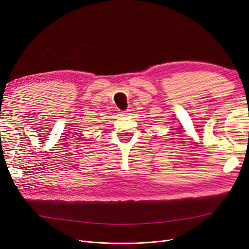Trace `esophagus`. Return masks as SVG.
<instances>
[{"label":"esophagus","mask_w":249,"mask_h":249,"mask_svg":"<svg viewBox=\"0 0 249 249\" xmlns=\"http://www.w3.org/2000/svg\"><path fill=\"white\" fill-rule=\"evenodd\" d=\"M129 112H130V110H125V111H120V112H119V115H120V116H125V115H127V114H129Z\"/></svg>","instance_id":"obj_1"}]
</instances>
